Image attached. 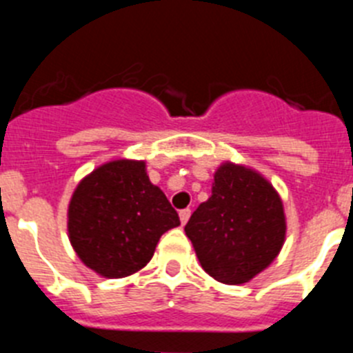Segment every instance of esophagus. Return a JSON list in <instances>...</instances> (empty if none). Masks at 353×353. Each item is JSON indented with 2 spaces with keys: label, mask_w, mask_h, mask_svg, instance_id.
<instances>
[{
  "label": "esophagus",
  "mask_w": 353,
  "mask_h": 353,
  "mask_svg": "<svg viewBox=\"0 0 353 353\" xmlns=\"http://www.w3.org/2000/svg\"><path fill=\"white\" fill-rule=\"evenodd\" d=\"M180 223L185 224L187 221H189V217H191V210L189 208H183V210H180Z\"/></svg>",
  "instance_id": "1"
}]
</instances>
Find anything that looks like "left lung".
<instances>
[{
    "mask_svg": "<svg viewBox=\"0 0 353 353\" xmlns=\"http://www.w3.org/2000/svg\"><path fill=\"white\" fill-rule=\"evenodd\" d=\"M185 235L205 272L242 285L267 269L285 244L283 201L258 171L226 161L214 173L212 196L185 224Z\"/></svg>",
    "mask_w": 353,
    "mask_h": 353,
    "instance_id": "1",
    "label": "left lung"
}]
</instances>
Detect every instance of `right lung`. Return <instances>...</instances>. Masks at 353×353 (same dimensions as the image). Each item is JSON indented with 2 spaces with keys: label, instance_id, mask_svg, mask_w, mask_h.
<instances>
[{
  "label": "right lung",
  "instance_id": "add662e5",
  "mask_svg": "<svg viewBox=\"0 0 353 353\" xmlns=\"http://www.w3.org/2000/svg\"><path fill=\"white\" fill-rule=\"evenodd\" d=\"M68 240L88 269L108 279L138 272L159 239L180 224L166 194L150 182L145 161L117 159L86 174L72 194Z\"/></svg>",
  "mask_w": 353,
  "mask_h": 353
}]
</instances>
